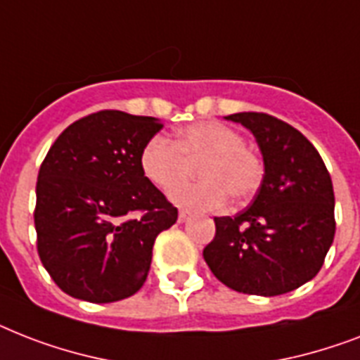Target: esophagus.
Masks as SVG:
<instances>
[{
  "label": "esophagus",
  "instance_id": "1",
  "mask_svg": "<svg viewBox=\"0 0 360 360\" xmlns=\"http://www.w3.org/2000/svg\"><path fill=\"white\" fill-rule=\"evenodd\" d=\"M189 217H191V214H189V212H186V210H180V214H178V223H186V221H189Z\"/></svg>",
  "mask_w": 360,
  "mask_h": 360
}]
</instances>
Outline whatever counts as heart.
Masks as SVG:
<instances>
[{
	"mask_svg": "<svg viewBox=\"0 0 360 360\" xmlns=\"http://www.w3.org/2000/svg\"><path fill=\"white\" fill-rule=\"evenodd\" d=\"M195 163L197 182L180 184L171 200L195 212H214L234 200H245L260 188L264 165L241 135L221 122H198L178 130L172 143L154 135L141 148V171L156 188L171 189L184 176L186 163Z\"/></svg>",
	"mask_w": 360,
	"mask_h": 360,
	"instance_id": "heart-1",
	"label": "heart"
}]
</instances>
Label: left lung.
<instances>
[{"label":"left lung","mask_w":360,"mask_h":360,"mask_svg":"<svg viewBox=\"0 0 360 360\" xmlns=\"http://www.w3.org/2000/svg\"><path fill=\"white\" fill-rule=\"evenodd\" d=\"M255 135L264 178L249 208L215 217L202 257L229 288L281 295L314 278L335 238V193L326 163L294 126L266 113H234Z\"/></svg>","instance_id":"left-lung-1"}]
</instances>
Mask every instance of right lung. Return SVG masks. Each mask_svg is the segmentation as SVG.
Here are the masks:
<instances>
[{
	"label": "right lung",
	"mask_w": 360,
	"mask_h": 360,
	"mask_svg": "<svg viewBox=\"0 0 360 360\" xmlns=\"http://www.w3.org/2000/svg\"><path fill=\"white\" fill-rule=\"evenodd\" d=\"M162 128L154 117L108 109L76 120L46 154L37 180V249L65 294L113 303L145 284L158 234L178 219L139 165L141 148Z\"/></svg>",
	"instance_id": "right-lung-1"
}]
</instances>
